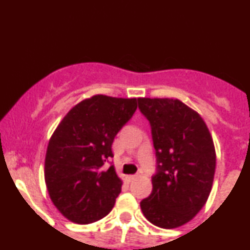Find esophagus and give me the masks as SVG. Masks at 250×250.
Listing matches in <instances>:
<instances>
[{
  "label": "esophagus",
  "mask_w": 250,
  "mask_h": 250,
  "mask_svg": "<svg viewBox=\"0 0 250 250\" xmlns=\"http://www.w3.org/2000/svg\"><path fill=\"white\" fill-rule=\"evenodd\" d=\"M135 178H136V175H129V176H127V177H125V180H127V182H133Z\"/></svg>",
  "instance_id": "1"
}]
</instances>
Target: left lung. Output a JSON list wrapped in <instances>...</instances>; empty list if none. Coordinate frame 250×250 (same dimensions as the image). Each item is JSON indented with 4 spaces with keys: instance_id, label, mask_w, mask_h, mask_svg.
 <instances>
[{
    "instance_id": "1",
    "label": "left lung",
    "mask_w": 250,
    "mask_h": 250,
    "mask_svg": "<svg viewBox=\"0 0 250 250\" xmlns=\"http://www.w3.org/2000/svg\"><path fill=\"white\" fill-rule=\"evenodd\" d=\"M156 149L152 193L140 202L148 222L173 229L193 219L208 199L215 170L213 140L200 115L178 99L139 98Z\"/></svg>"
}]
</instances>
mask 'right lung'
Listing matches in <instances>:
<instances>
[{"label":"right lung","mask_w":250,"mask_h":250,"mask_svg":"<svg viewBox=\"0 0 250 250\" xmlns=\"http://www.w3.org/2000/svg\"><path fill=\"white\" fill-rule=\"evenodd\" d=\"M138 107L136 98L97 94L75 105L49 141L44 167L46 188L55 206L78 224L109 214L122 181L112 163L111 145Z\"/></svg>","instance_id":"add662e5"}]
</instances>
